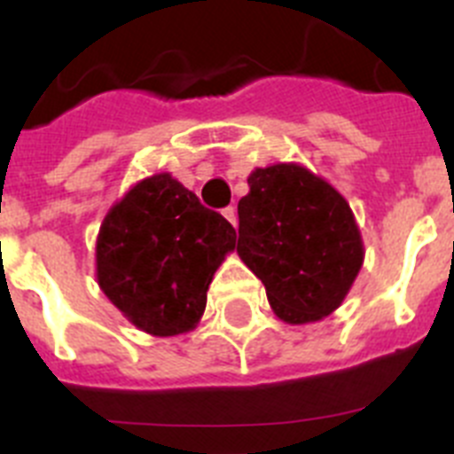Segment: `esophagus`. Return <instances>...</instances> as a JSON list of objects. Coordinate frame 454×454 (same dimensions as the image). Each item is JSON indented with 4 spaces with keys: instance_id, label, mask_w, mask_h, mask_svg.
Returning <instances> with one entry per match:
<instances>
[{
    "instance_id": "1",
    "label": "esophagus",
    "mask_w": 454,
    "mask_h": 454,
    "mask_svg": "<svg viewBox=\"0 0 454 454\" xmlns=\"http://www.w3.org/2000/svg\"><path fill=\"white\" fill-rule=\"evenodd\" d=\"M223 215H224V218H227V220H230V223L236 227V208H234V207H227V208H224Z\"/></svg>"
}]
</instances>
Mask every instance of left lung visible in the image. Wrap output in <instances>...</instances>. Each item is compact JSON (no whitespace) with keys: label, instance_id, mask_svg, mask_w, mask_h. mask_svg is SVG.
I'll return each instance as SVG.
<instances>
[{"label":"left lung","instance_id":"8db88e82","mask_svg":"<svg viewBox=\"0 0 454 454\" xmlns=\"http://www.w3.org/2000/svg\"><path fill=\"white\" fill-rule=\"evenodd\" d=\"M239 202L240 262L266 286L286 325L334 314L364 266V240L348 200L300 163L254 168Z\"/></svg>","mask_w":454,"mask_h":454}]
</instances>
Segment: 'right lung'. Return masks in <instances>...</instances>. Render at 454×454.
<instances>
[{"mask_svg":"<svg viewBox=\"0 0 454 454\" xmlns=\"http://www.w3.org/2000/svg\"><path fill=\"white\" fill-rule=\"evenodd\" d=\"M234 250L236 231L223 215L170 172H154L104 215L95 277L136 330L166 339L198 327L208 284Z\"/></svg>","mask_w":454,"mask_h":454,"instance_id":"add662e5","label":"right lung"}]
</instances>
